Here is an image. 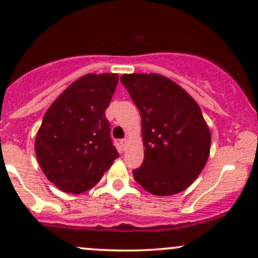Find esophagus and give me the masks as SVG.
Instances as JSON below:
<instances>
[{"mask_svg":"<svg viewBox=\"0 0 258 258\" xmlns=\"http://www.w3.org/2000/svg\"><path fill=\"white\" fill-rule=\"evenodd\" d=\"M127 145H128V140H127V139L121 140V146H122V148H123V150L127 147Z\"/></svg>","mask_w":258,"mask_h":258,"instance_id":"obj_1","label":"esophagus"}]
</instances>
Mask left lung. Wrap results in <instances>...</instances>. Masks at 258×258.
<instances>
[{
    "mask_svg": "<svg viewBox=\"0 0 258 258\" xmlns=\"http://www.w3.org/2000/svg\"><path fill=\"white\" fill-rule=\"evenodd\" d=\"M121 82L141 113L145 158L135 179L155 196L182 192L210 156L211 132L201 108L162 75H122Z\"/></svg>",
    "mask_w": 258,
    "mask_h": 258,
    "instance_id": "obj_1",
    "label": "left lung"
}]
</instances>
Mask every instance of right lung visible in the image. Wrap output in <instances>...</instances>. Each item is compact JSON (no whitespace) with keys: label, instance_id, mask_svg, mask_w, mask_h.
I'll return each mask as SVG.
<instances>
[{"label":"right lung","instance_id":"1","mask_svg":"<svg viewBox=\"0 0 258 258\" xmlns=\"http://www.w3.org/2000/svg\"><path fill=\"white\" fill-rule=\"evenodd\" d=\"M117 82V74L85 75L46 111L35 151L41 170L61 191H87L118 157L105 116Z\"/></svg>","mask_w":258,"mask_h":258}]
</instances>
